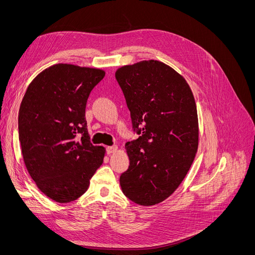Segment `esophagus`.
<instances>
[{"label":"esophagus","mask_w":255,"mask_h":255,"mask_svg":"<svg viewBox=\"0 0 255 255\" xmlns=\"http://www.w3.org/2000/svg\"><path fill=\"white\" fill-rule=\"evenodd\" d=\"M106 151H107V154H113V153H116L118 151V146L117 145H112V146H107V149H106Z\"/></svg>","instance_id":"obj_1"}]
</instances>
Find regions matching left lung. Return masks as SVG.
Returning a JSON list of instances; mask_svg holds the SVG:
<instances>
[{
    "label": "left lung",
    "mask_w": 255,
    "mask_h": 255,
    "mask_svg": "<svg viewBox=\"0 0 255 255\" xmlns=\"http://www.w3.org/2000/svg\"><path fill=\"white\" fill-rule=\"evenodd\" d=\"M116 80L125 95L133 128L128 141L129 167L121 189L133 202L151 206L170 197L189 171L199 144V122L188 83L159 60L123 66Z\"/></svg>",
    "instance_id": "8db88e82"
}]
</instances>
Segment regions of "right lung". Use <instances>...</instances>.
Listing matches in <instances>:
<instances>
[{"mask_svg": "<svg viewBox=\"0 0 255 255\" xmlns=\"http://www.w3.org/2000/svg\"><path fill=\"white\" fill-rule=\"evenodd\" d=\"M104 76L102 69L56 64L30 82L22 99L23 160L37 187L56 202L84 195L103 163L106 149L91 144L85 110L90 91Z\"/></svg>", "mask_w": 255, "mask_h": 255, "instance_id": "1", "label": "right lung"}]
</instances>
